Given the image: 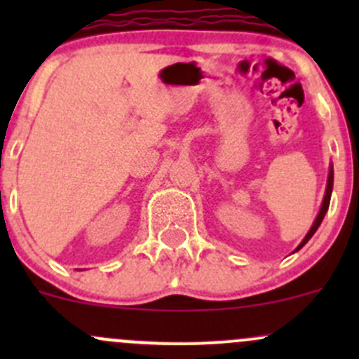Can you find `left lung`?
<instances>
[{
  "label": "left lung",
  "instance_id": "1",
  "mask_svg": "<svg viewBox=\"0 0 359 359\" xmlns=\"http://www.w3.org/2000/svg\"><path fill=\"white\" fill-rule=\"evenodd\" d=\"M332 189H334V165H330V172H328V180H327V189H325V196H323V203H321V208H320V213L316 215V219H314L313 226H311L309 233L306 234V238H304L302 241H300L299 247L295 248V252H299L300 248L304 247V245L307 243V241L313 238V234L316 233L318 227H320V224L323 222L325 219V213L328 212V206H330V198H332Z\"/></svg>",
  "mask_w": 359,
  "mask_h": 359
}]
</instances>
